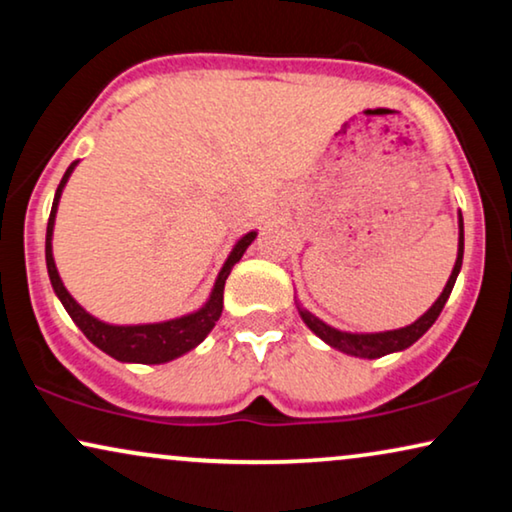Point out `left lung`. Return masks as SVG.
I'll use <instances>...</instances> for the list:
<instances>
[{"label": "left lung", "instance_id": "left-lung-1", "mask_svg": "<svg viewBox=\"0 0 512 512\" xmlns=\"http://www.w3.org/2000/svg\"><path fill=\"white\" fill-rule=\"evenodd\" d=\"M461 261H464V219H461L459 214V251H457V263H454V270L450 279H447L443 293H440V298L436 303L431 305V310L422 314L415 324L405 326V328H398V331H387V333H368V335H356V333H342L338 328H331L326 326L324 321H319L314 314H310L303 307H298L300 317L307 326H310V331H314L319 335L321 340L328 342V345L340 349V352L345 354H352V356H361V359H380L384 354H391V352H401V349L410 347L412 342H417L422 335L429 331L433 326V321L440 317V312H443V307L447 303V298H450L452 293V286L457 282V275L461 270Z\"/></svg>", "mask_w": 512, "mask_h": 512}]
</instances>
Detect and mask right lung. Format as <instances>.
I'll use <instances>...</instances> for the list:
<instances>
[{"label": "right lung", "mask_w": 512, "mask_h": 512, "mask_svg": "<svg viewBox=\"0 0 512 512\" xmlns=\"http://www.w3.org/2000/svg\"><path fill=\"white\" fill-rule=\"evenodd\" d=\"M76 167V160L67 167L65 177H62L58 191H55V200L51 207V216H48V228H46V265H48V277H51V284L58 298L65 305L69 317L74 319V324L81 328L83 335L93 342L95 347H100L102 352L114 356L118 361H132V363H165L177 359V356L191 352L195 345H200L202 340L207 338V333L212 331L216 321L221 317L223 310V286H226V279L233 270V265L240 261L244 251L251 242H254L256 233H247L240 242L235 244V249L230 251L226 265H223L219 272V279H216L212 298L207 300V305L202 310L188 314V317L163 321V324H144V326H111L104 324V321L90 317V314L83 310V307L76 303V300L69 296L65 286L60 282L58 270H55L53 261V249H51V237H53V223H55V212H58V200L62 188H65L69 174Z\"/></svg>", "instance_id": "obj_1"}]
</instances>
